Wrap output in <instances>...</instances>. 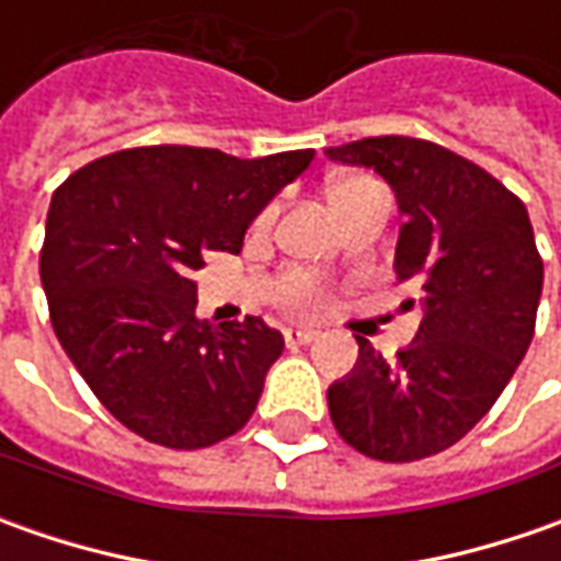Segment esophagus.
<instances>
[{
  "mask_svg": "<svg viewBox=\"0 0 561 561\" xmlns=\"http://www.w3.org/2000/svg\"><path fill=\"white\" fill-rule=\"evenodd\" d=\"M321 331H314V328H287L284 331V340H287V346H306V343H312L318 340Z\"/></svg>",
  "mask_w": 561,
  "mask_h": 561,
  "instance_id": "1",
  "label": "esophagus"
}]
</instances>
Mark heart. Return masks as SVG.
<instances>
[{"label": "heart", "instance_id": "heart-1", "mask_svg": "<svg viewBox=\"0 0 561 561\" xmlns=\"http://www.w3.org/2000/svg\"><path fill=\"white\" fill-rule=\"evenodd\" d=\"M383 186L371 181V178H365V174H350V178H340L331 184L328 190V196H331V205H334V211H346V208H353L362 199H368V196H375L380 193Z\"/></svg>", "mask_w": 561, "mask_h": 561}]
</instances>
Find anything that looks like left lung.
<instances>
[{"instance_id": "1", "label": "left lung", "mask_w": 561, "mask_h": 561, "mask_svg": "<svg viewBox=\"0 0 561 561\" xmlns=\"http://www.w3.org/2000/svg\"><path fill=\"white\" fill-rule=\"evenodd\" d=\"M324 152L390 184L402 215L393 271L424 309L393 365L356 336V368L328 387L331 421L368 459H427L484 419L528 353L543 290L528 208L437 142L368 137Z\"/></svg>"}]
</instances>
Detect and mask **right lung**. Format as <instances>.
<instances>
[{
	"instance_id": "obj_1",
	"label": "right lung",
	"mask_w": 561,
	"mask_h": 561,
	"mask_svg": "<svg viewBox=\"0 0 561 561\" xmlns=\"http://www.w3.org/2000/svg\"><path fill=\"white\" fill-rule=\"evenodd\" d=\"M314 149L237 159L140 146L55 190L39 277L55 336L99 402L142 440L203 449L255 412L284 336L262 318L196 314L205 252H240L249 225Z\"/></svg>"
}]
</instances>
